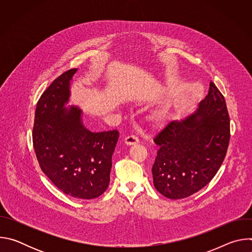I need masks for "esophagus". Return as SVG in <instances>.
Here are the masks:
<instances>
[{"instance_id":"obj_1","label":"esophagus","mask_w":252,"mask_h":252,"mask_svg":"<svg viewBox=\"0 0 252 252\" xmlns=\"http://www.w3.org/2000/svg\"><path fill=\"white\" fill-rule=\"evenodd\" d=\"M139 142V139L137 136L135 135H128L125 138V143L127 146H133V145H137Z\"/></svg>"}]
</instances>
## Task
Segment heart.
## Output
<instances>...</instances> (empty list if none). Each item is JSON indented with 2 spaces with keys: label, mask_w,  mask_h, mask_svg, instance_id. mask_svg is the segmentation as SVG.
I'll return each instance as SVG.
<instances>
[{
  "label": "heart",
  "mask_w": 252,
  "mask_h": 252,
  "mask_svg": "<svg viewBox=\"0 0 252 252\" xmlns=\"http://www.w3.org/2000/svg\"><path fill=\"white\" fill-rule=\"evenodd\" d=\"M170 116V106H164L162 110H159L157 112L155 119L158 124H163L165 123Z\"/></svg>",
  "instance_id": "obj_1"
}]
</instances>
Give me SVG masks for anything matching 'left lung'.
Segmentation results:
<instances>
[{
  "label": "left lung",
  "instance_id": "8db88e82",
  "mask_svg": "<svg viewBox=\"0 0 252 252\" xmlns=\"http://www.w3.org/2000/svg\"><path fill=\"white\" fill-rule=\"evenodd\" d=\"M229 124L224 96L210 83L194 114L170 122L154 138L159 148L152 168L156 189L167 198L181 199L203 189L224 160Z\"/></svg>",
  "mask_w": 252,
  "mask_h": 252
}]
</instances>
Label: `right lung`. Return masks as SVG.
Instances as JSON below:
<instances>
[{
	"label": "right lung",
	"instance_id": "obj_1",
	"mask_svg": "<svg viewBox=\"0 0 252 252\" xmlns=\"http://www.w3.org/2000/svg\"><path fill=\"white\" fill-rule=\"evenodd\" d=\"M77 68L58 77L35 107L32 145L43 172L63 193L82 199L102 194L110 184L117 129L92 132L78 106L65 109L69 82Z\"/></svg>",
	"mask_w": 252,
	"mask_h": 252
}]
</instances>
